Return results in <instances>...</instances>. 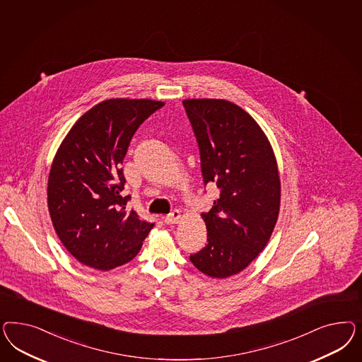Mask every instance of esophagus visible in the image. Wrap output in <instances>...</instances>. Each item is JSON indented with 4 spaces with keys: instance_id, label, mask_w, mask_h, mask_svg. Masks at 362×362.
Returning a JSON list of instances; mask_svg holds the SVG:
<instances>
[{
    "instance_id": "esophagus-1",
    "label": "esophagus",
    "mask_w": 362,
    "mask_h": 362,
    "mask_svg": "<svg viewBox=\"0 0 362 362\" xmlns=\"http://www.w3.org/2000/svg\"><path fill=\"white\" fill-rule=\"evenodd\" d=\"M180 220H182V215H180V212L177 209H175L170 215L165 216V224H177Z\"/></svg>"
}]
</instances>
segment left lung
Returning a JSON list of instances; mask_svg holds the SVG:
<instances>
[{"instance_id": "8db88e82", "label": "left lung", "mask_w": 362, "mask_h": 362, "mask_svg": "<svg viewBox=\"0 0 362 362\" xmlns=\"http://www.w3.org/2000/svg\"><path fill=\"white\" fill-rule=\"evenodd\" d=\"M197 135L204 185L219 197L202 218L206 247L189 256L202 274L227 279L245 269L271 239L281 182L274 148L252 117L227 99H185Z\"/></svg>"}]
</instances>
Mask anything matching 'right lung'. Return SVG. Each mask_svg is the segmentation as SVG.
I'll return each instance as SVG.
<instances>
[{"label": "right lung", "instance_id": "obj_1", "mask_svg": "<svg viewBox=\"0 0 362 362\" xmlns=\"http://www.w3.org/2000/svg\"><path fill=\"white\" fill-rule=\"evenodd\" d=\"M162 100L111 98L66 134L50 167L47 209L55 233L79 263L110 271L132 260L153 224L126 209L121 165L132 135Z\"/></svg>", "mask_w": 362, "mask_h": 362}]
</instances>
